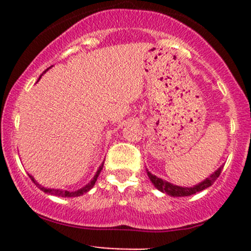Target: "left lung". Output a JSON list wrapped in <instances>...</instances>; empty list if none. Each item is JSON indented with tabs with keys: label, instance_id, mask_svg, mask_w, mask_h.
Returning a JSON list of instances; mask_svg holds the SVG:
<instances>
[{
	"label": "left lung",
	"instance_id": "obj_1",
	"mask_svg": "<svg viewBox=\"0 0 251 251\" xmlns=\"http://www.w3.org/2000/svg\"><path fill=\"white\" fill-rule=\"evenodd\" d=\"M222 168H224V165L220 166V168L217 169L215 173H212L209 177H206L204 181L199 182L198 184H196V186H193V187L176 186V184L170 183V182L165 181V179L159 178L158 176H155V175L149 173L148 170H147V174H148L149 179H151V183L154 184V187H155L156 189H159L160 192H163V193L169 194V196H171V197H188V196H192V194L198 193V192H201V191H204L205 188H207V187L211 186V184L216 181L217 177L220 176V174H221Z\"/></svg>",
	"mask_w": 251,
	"mask_h": 251
}]
</instances>
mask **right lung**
<instances>
[{
	"mask_svg": "<svg viewBox=\"0 0 251 251\" xmlns=\"http://www.w3.org/2000/svg\"><path fill=\"white\" fill-rule=\"evenodd\" d=\"M45 73H46V72H45ZM103 164H104V161H103L102 165H100V168H98L97 173H96L95 176H93V178L91 179V181L88 182V183L86 184V186H83L82 188L77 189V191H64V189H58V188H46V187L41 186V184H40L39 182H37L36 179L34 178V176H31V175H29V177H30V178H31V181L34 182V183L36 184V186L39 187L40 189H41V191H44L45 193H47V194H50V196L65 197V198H72V197H80V196H82V194L87 193V192L90 191V189L93 188V186H95L96 181H97V178H98V176H100V171H102Z\"/></svg>",
	"mask_w": 251,
	"mask_h": 251,
	"instance_id": "obj_1",
	"label": "right lung"
}]
</instances>
